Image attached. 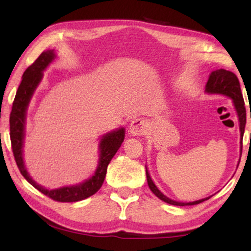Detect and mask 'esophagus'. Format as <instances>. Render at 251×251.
<instances>
[{
	"label": "esophagus",
	"mask_w": 251,
	"mask_h": 251,
	"mask_svg": "<svg viewBox=\"0 0 251 251\" xmlns=\"http://www.w3.org/2000/svg\"><path fill=\"white\" fill-rule=\"evenodd\" d=\"M148 129V123L143 118H137L130 123L129 125V134L131 136H142Z\"/></svg>",
	"instance_id": "obj_1"
}]
</instances>
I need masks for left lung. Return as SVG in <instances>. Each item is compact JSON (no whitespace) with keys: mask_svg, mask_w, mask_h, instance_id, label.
<instances>
[{"mask_svg":"<svg viewBox=\"0 0 251 251\" xmlns=\"http://www.w3.org/2000/svg\"><path fill=\"white\" fill-rule=\"evenodd\" d=\"M207 93L209 94H222V95H226L228 97H230L232 100V103L235 105V108L237 110L238 114V118H239V128H240V155L241 151H243V137H244V133H245V126H246V108H245V101H244V97L243 94H241V88H240V83L239 79H238L237 76L232 73L230 71H226V70H216L214 72H211V74L208 78V82L206 84V90ZM239 165V164H238ZM146 177H147V182L148 186L152 193H154L157 197L161 201L171 203V205L174 206H192V205H197V203H201L202 201H207L210 197L203 198V199H199V201H192V202H180V201H173V199L168 198L165 196V195L160 192V190L157 188L156 185L154 184V181L151 180V178L150 176V173H148L147 168H146Z\"/></svg>","mask_w":251,"mask_h":251,"instance_id":"obj_1","label":"left lung"}]
</instances>
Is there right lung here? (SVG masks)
Wrapping results in <instances>:
<instances>
[{
    "mask_svg": "<svg viewBox=\"0 0 251 251\" xmlns=\"http://www.w3.org/2000/svg\"><path fill=\"white\" fill-rule=\"evenodd\" d=\"M56 57L53 50H44L39 57L35 59L31 66H28L22 76V82L16 92L15 99L12 106V112L10 115V137L12 144V151L16 161V165L21 174L33 187L40 190L45 196L50 197L55 201L61 202H75L86 199L94 195L103 185L106 172L109 161L112 160L114 155L120 150L122 143L124 142L125 129L118 128L117 130L110 131L104 135L100 143V161L99 166L94 175L90 179L85 180L82 184L61 187L57 189L49 190L44 187L36 184L28 175L23 161V142H24V128L25 118H26V109L29 100H31L34 91L40 84L43 72L53 59Z\"/></svg>",
    "mask_w": 251,
    "mask_h": 251,
    "instance_id": "obj_1",
    "label": "right lung"
}]
</instances>
